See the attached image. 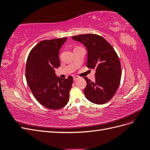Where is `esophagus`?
<instances>
[{"label": "esophagus", "instance_id": "34e87169", "mask_svg": "<svg viewBox=\"0 0 150 150\" xmlns=\"http://www.w3.org/2000/svg\"><path fill=\"white\" fill-rule=\"evenodd\" d=\"M78 78H79V77H78V76H73V79H74V81H76Z\"/></svg>", "mask_w": 150, "mask_h": 150}]
</instances>
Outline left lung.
Returning a JSON list of instances; mask_svg holds the SVG:
<instances>
[{
  "instance_id": "left-lung-1",
  "label": "left lung",
  "mask_w": 150,
  "mask_h": 150,
  "mask_svg": "<svg viewBox=\"0 0 150 150\" xmlns=\"http://www.w3.org/2000/svg\"><path fill=\"white\" fill-rule=\"evenodd\" d=\"M72 39L86 47L87 67L96 69L94 82L84 78L87 83L84 89L86 98L94 104L107 103L115 94L121 81V64L115 49L106 40L97 34L75 35Z\"/></svg>"
}]
</instances>
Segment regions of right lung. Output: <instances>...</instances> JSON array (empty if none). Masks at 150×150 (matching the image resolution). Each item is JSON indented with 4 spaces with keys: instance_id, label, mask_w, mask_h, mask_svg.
I'll list each match as a JSON object with an SVG mask.
<instances>
[{
    "instance_id": "1",
    "label": "right lung",
    "mask_w": 150,
    "mask_h": 150,
    "mask_svg": "<svg viewBox=\"0 0 150 150\" xmlns=\"http://www.w3.org/2000/svg\"><path fill=\"white\" fill-rule=\"evenodd\" d=\"M66 40H42L31 50L27 60L25 78L30 89L40 104L51 110L63 108L69 99L73 78L57 77L54 70L61 66L59 50Z\"/></svg>"
}]
</instances>
